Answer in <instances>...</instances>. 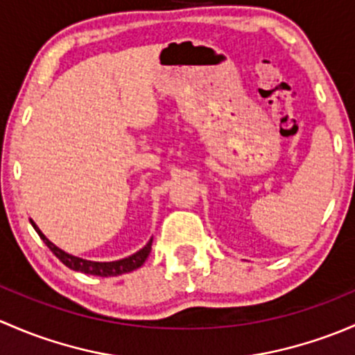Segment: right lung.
<instances>
[{
	"instance_id": "1",
	"label": "right lung",
	"mask_w": 355,
	"mask_h": 355,
	"mask_svg": "<svg viewBox=\"0 0 355 355\" xmlns=\"http://www.w3.org/2000/svg\"><path fill=\"white\" fill-rule=\"evenodd\" d=\"M31 224H32V227L35 229V232L39 234V237L44 241V244H46V246L53 251L54 257L60 259L63 265H67L68 268L75 270V272L87 273V275L118 277V275H123V273L133 272V270L140 268V266L144 265L145 259L148 258V254H150V251H152V241L153 239L150 237V241H148V243L145 244L140 251H137V253L131 254V257L123 258V259H116V261H90V259L73 257V254H69V253H67V251L61 250V248H58L54 243H51V241L44 236L41 229L37 227V224H35L32 218H31Z\"/></svg>"
}]
</instances>
